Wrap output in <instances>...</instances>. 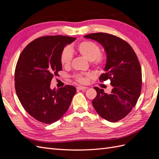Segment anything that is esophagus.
<instances>
[{
	"instance_id": "1",
	"label": "esophagus",
	"mask_w": 159,
	"mask_h": 159,
	"mask_svg": "<svg viewBox=\"0 0 159 159\" xmlns=\"http://www.w3.org/2000/svg\"><path fill=\"white\" fill-rule=\"evenodd\" d=\"M87 88V87H84V86H78V87L77 88V89L78 90H85Z\"/></svg>"
}]
</instances>
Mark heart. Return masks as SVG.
Masks as SVG:
<instances>
[{
	"label": "heart",
	"mask_w": 159,
	"mask_h": 159,
	"mask_svg": "<svg viewBox=\"0 0 159 159\" xmlns=\"http://www.w3.org/2000/svg\"><path fill=\"white\" fill-rule=\"evenodd\" d=\"M75 50L79 54L89 60L91 65L96 69H102L105 64V61H106L105 56L101 53L99 46L93 42L89 40L81 42L76 46ZM72 57H73V54H72L71 50L68 48H66L62 50L60 54V62L62 66H64V68L70 67ZM90 77L91 75L89 74H76L74 75V78L77 82L85 84L87 82L88 79Z\"/></svg>",
	"instance_id": "1"
}]
</instances>
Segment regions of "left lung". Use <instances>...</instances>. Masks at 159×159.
<instances>
[{
    "label": "left lung",
    "mask_w": 159,
    "mask_h": 159,
    "mask_svg": "<svg viewBox=\"0 0 159 159\" xmlns=\"http://www.w3.org/2000/svg\"><path fill=\"white\" fill-rule=\"evenodd\" d=\"M99 42L106 52L107 61L100 81L110 80L111 92L95 87L97 96L92 101L101 117L110 122L122 119L131 112L140 96L142 72L137 56L127 42L107 33L89 34L84 36Z\"/></svg>",
    "instance_id": "8db88e82"
}]
</instances>
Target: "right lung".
Here are the masks:
<instances>
[{
	"label": "right lung",
	"mask_w": 159,
	"mask_h": 159,
	"mask_svg": "<svg viewBox=\"0 0 159 159\" xmlns=\"http://www.w3.org/2000/svg\"><path fill=\"white\" fill-rule=\"evenodd\" d=\"M75 39L61 35L40 37L28 44L19 56L14 73L16 95L24 109L37 121L52 124L70 107L76 92L74 86L52 89L50 83L62 70V50Z\"/></svg>",
	"instance_id": "right-lung-1"
}]
</instances>
